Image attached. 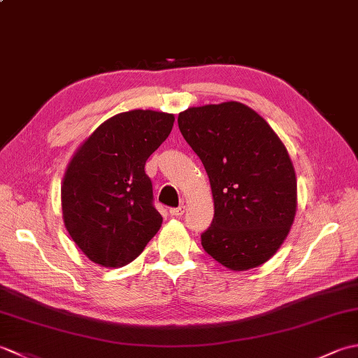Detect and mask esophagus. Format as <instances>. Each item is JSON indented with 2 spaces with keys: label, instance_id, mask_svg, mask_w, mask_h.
I'll list each match as a JSON object with an SVG mask.
<instances>
[{
  "label": "esophagus",
  "instance_id": "esophagus-1",
  "mask_svg": "<svg viewBox=\"0 0 358 358\" xmlns=\"http://www.w3.org/2000/svg\"><path fill=\"white\" fill-rule=\"evenodd\" d=\"M185 210H186V206H185V204H181V206H178V208H171L169 214L172 217H181L185 214Z\"/></svg>",
  "mask_w": 358,
  "mask_h": 358
}]
</instances>
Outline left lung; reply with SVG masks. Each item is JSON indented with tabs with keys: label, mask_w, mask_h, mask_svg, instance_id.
Segmentation results:
<instances>
[{
	"label": "left lung",
	"mask_w": 358,
	"mask_h": 358,
	"mask_svg": "<svg viewBox=\"0 0 358 358\" xmlns=\"http://www.w3.org/2000/svg\"><path fill=\"white\" fill-rule=\"evenodd\" d=\"M178 127L206 169L214 220L201 234L206 252L232 271L268 262L291 229L296 178L285 144L248 106L189 108Z\"/></svg>",
	"instance_id": "left-lung-1"
}]
</instances>
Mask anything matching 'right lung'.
Listing matches in <instances>:
<instances>
[{"mask_svg": "<svg viewBox=\"0 0 358 358\" xmlns=\"http://www.w3.org/2000/svg\"><path fill=\"white\" fill-rule=\"evenodd\" d=\"M172 113L129 110L96 129L67 166L62 187L66 229L89 260L106 268L131 263L158 232L144 164L173 126Z\"/></svg>", "mask_w": 358, "mask_h": 358, "instance_id": "obj_1", "label": "right lung"}]
</instances>
